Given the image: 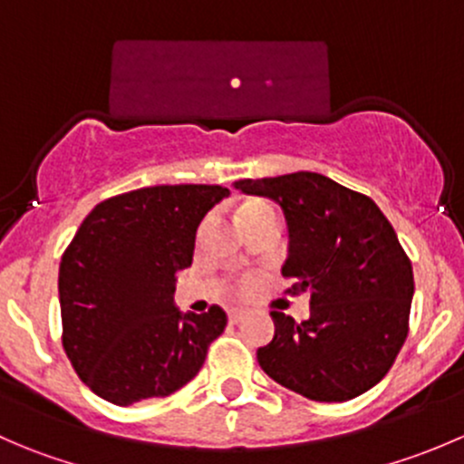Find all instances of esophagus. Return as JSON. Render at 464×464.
I'll return each instance as SVG.
<instances>
[{"mask_svg":"<svg viewBox=\"0 0 464 464\" xmlns=\"http://www.w3.org/2000/svg\"><path fill=\"white\" fill-rule=\"evenodd\" d=\"M245 316H246L245 310H231V312H228V323L237 325V323L245 321Z\"/></svg>","mask_w":464,"mask_h":464,"instance_id":"obj_1","label":"esophagus"}]
</instances>
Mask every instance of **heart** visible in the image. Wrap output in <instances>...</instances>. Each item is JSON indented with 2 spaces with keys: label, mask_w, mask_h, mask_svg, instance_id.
<instances>
[{
  "label": "heart",
  "mask_w": 464,
  "mask_h": 464,
  "mask_svg": "<svg viewBox=\"0 0 464 464\" xmlns=\"http://www.w3.org/2000/svg\"><path fill=\"white\" fill-rule=\"evenodd\" d=\"M254 206H258V204L251 202V204H246L242 210L254 208ZM254 287H256V276H242V278L237 280V285H236V289H237V292H240V294H249Z\"/></svg>",
  "instance_id": "b5f03b06"
}]
</instances>
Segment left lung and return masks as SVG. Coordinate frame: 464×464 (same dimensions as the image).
<instances>
[{"instance_id": "obj_1", "label": "left lung", "mask_w": 464, "mask_h": 464, "mask_svg": "<svg viewBox=\"0 0 464 464\" xmlns=\"http://www.w3.org/2000/svg\"><path fill=\"white\" fill-rule=\"evenodd\" d=\"M283 208L289 292H310V319L271 312L276 334L258 363L280 386L314 401H345L391 371L409 334L413 266L371 198L319 172L236 181Z\"/></svg>"}]
</instances>
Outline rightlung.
<instances>
[{"label": "right lung", "instance_id": "add662e5", "mask_svg": "<svg viewBox=\"0 0 464 464\" xmlns=\"http://www.w3.org/2000/svg\"><path fill=\"white\" fill-rule=\"evenodd\" d=\"M228 188L150 186L93 206L63 254V345L78 377L116 406L166 397L204 366L227 312L175 307L177 271L195 233Z\"/></svg>", "mask_w": 464, "mask_h": 464}]
</instances>
